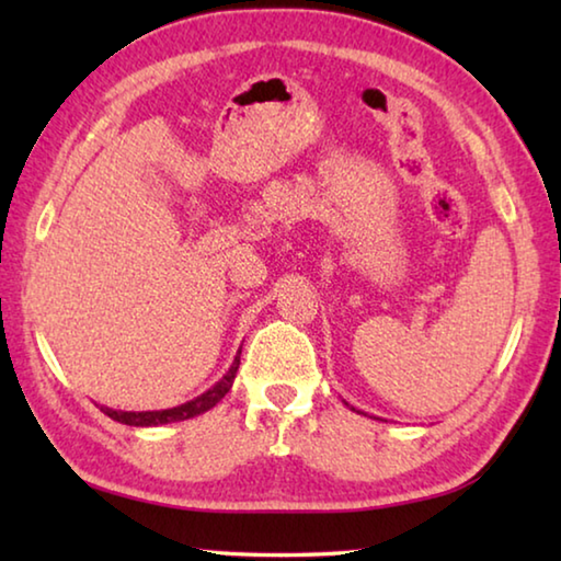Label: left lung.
Returning <instances> with one entry per match:
<instances>
[{"label":"left lung","mask_w":561,"mask_h":561,"mask_svg":"<svg viewBox=\"0 0 561 561\" xmlns=\"http://www.w3.org/2000/svg\"><path fill=\"white\" fill-rule=\"evenodd\" d=\"M346 405H348V403H346ZM351 411H354V408H351Z\"/></svg>","instance_id":"obj_1"}]
</instances>
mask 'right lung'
<instances>
[{"label":"right lung","mask_w":561,"mask_h":561,"mask_svg":"<svg viewBox=\"0 0 561 561\" xmlns=\"http://www.w3.org/2000/svg\"><path fill=\"white\" fill-rule=\"evenodd\" d=\"M240 354L242 351H237V356L232 360L230 371H227L220 381H217L213 388H207L205 393H201L193 401H187L183 405H175V408H165V411H113V408L101 405V411L106 413L113 421H118L123 425H136V428H150V425H163V423H178V421H187V417H195V415H203L205 411H210L213 405H217L225 398V393L232 388V381L237 376V368H240Z\"/></svg>","instance_id":"add662e5"}]
</instances>
